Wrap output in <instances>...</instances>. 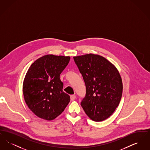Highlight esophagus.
<instances>
[{
    "label": "esophagus",
    "mask_w": 150,
    "mask_h": 150,
    "mask_svg": "<svg viewBox=\"0 0 150 150\" xmlns=\"http://www.w3.org/2000/svg\"><path fill=\"white\" fill-rule=\"evenodd\" d=\"M76 98V96L75 95H71L70 96V99L71 100H74Z\"/></svg>",
    "instance_id": "1"
}]
</instances>
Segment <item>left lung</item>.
<instances>
[{"instance_id":"8db88e82","label":"left lung","mask_w":150,"mask_h":150,"mask_svg":"<svg viewBox=\"0 0 150 150\" xmlns=\"http://www.w3.org/2000/svg\"><path fill=\"white\" fill-rule=\"evenodd\" d=\"M86 86L81 106L93 121L107 119L119 105L122 92L121 76L117 68L98 54L74 57Z\"/></svg>"}]
</instances>
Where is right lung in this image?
<instances>
[{"label":"right lung","mask_w":150,"mask_h":150,"mask_svg":"<svg viewBox=\"0 0 150 150\" xmlns=\"http://www.w3.org/2000/svg\"><path fill=\"white\" fill-rule=\"evenodd\" d=\"M70 60V56L47 54L32 64L23 83L24 100L38 117L52 120L61 114L70 100L62 90L60 74Z\"/></svg>","instance_id":"1"}]
</instances>
